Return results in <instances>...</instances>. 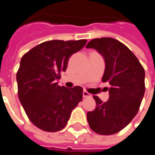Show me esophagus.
<instances>
[{
    "mask_svg": "<svg viewBox=\"0 0 155 155\" xmlns=\"http://www.w3.org/2000/svg\"><path fill=\"white\" fill-rule=\"evenodd\" d=\"M83 97H84V98H86V97H91V94H89L87 91H83Z\"/></svg>",
    "mask_w": 155,
    "mask_h": 155,
    "instance_id": "obj_1",
    "label": "esophagus"
}]
</instances>
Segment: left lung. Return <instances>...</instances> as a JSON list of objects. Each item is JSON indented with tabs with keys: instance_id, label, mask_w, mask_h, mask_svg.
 <instances>
[{
	"instance_id": "obj_1",
	"label": "left lung",
	"mask_w": 155,
	"mask_h": 155,
	"mask_svg": "<svg viewBox=\"0 0 155 155\" xmlns=\"http://www.w3.org/2000/svg\"><path fill=\"white\" fill-rule=\"evenodd\" d=\"M94 48L105 61L102 81L111 85L106 102L93 96L94 111L87 112V121L96 134L111 135L128 125L138 113L145 91V72L126 45L111 38H95L86 45Z\"/></svg>"
}]
</instances>
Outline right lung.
Segmentation results:
<instances>
[{"mask_svg":"<svg viewBox=\"0 0 155 155\" xmlns=\"http://www.w3.org/2000/svg\"><path fill=\"white\" fill-rule=\"evenodd\" d=\"M86 40H50L32 48L21 59L17 73L18 97L29 120L46 132L66 126L71 111L82 101L81 86H59L57 80L66 70L71 55Z\"/></svg>","mask_w":155,"mask_h":155,"instance_id":"obj_1","label":"right lung"}]
</instances>
